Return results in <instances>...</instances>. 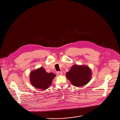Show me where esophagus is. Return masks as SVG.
Segmentation results:
<instances>
[{
  "label": "esophagus",
  "mask_w": 120,
  "mask_h": 120,
  "mask_svg": "<svg viewBox=\"0 0 120 120\" xmlns=\"http://www.w3.org/2000/svg\"><path fill=\"white\" fill-rule=\"evenodd\" d=\"M62 71H57V75H58V76H60V75H62Z\"/></svg>",
  "instance_id": "1"
}]
</instances>
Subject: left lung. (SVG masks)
<instances>
[{
  "mask_svg": "<svg viewBox=\"0 0 120 120\" xmlns=\"http://www.w3.org/2000/svg\"><path fill=\"white\" fill-rule=\"evenodd\" d=\"M66 77L73 86L81 87L88 84L92 77V71L90 68L86 65H73Z\"/></svg>",
  "mask_w": 120,
  "mask_h": 120,
  "instance_id": "obj_1",
  "label": "left lung"
}]
</instances>
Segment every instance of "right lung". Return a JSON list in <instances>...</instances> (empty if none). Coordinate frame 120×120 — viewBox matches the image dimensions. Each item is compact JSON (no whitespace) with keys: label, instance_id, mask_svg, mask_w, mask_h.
I'll return each mask as SVG.
<instances>
[{"label":"right lung","instance_id":"right-lung-1","mask_svg":"<svg viewBox=\"0 0 120 120\" xmlns=\"http://www.w3.org/2000/svg\"><path fill=\"white\" fill-rule=\"evenodd\" d=\"M56 75L52 72L48 73L42 67L32 71L30 75L31 84L36 89L46 90L52 84Z\"/></svg>","mask_w":120,"mask_h":120}]
</instances>
